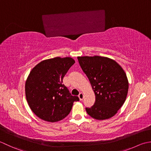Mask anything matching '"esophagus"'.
I'll return each mask as SVG.
<instances>
[{
  "label": "esophagus",
  "instance_id": "1",
  "mask_svg": "<svg viewBox=\"0 0 151 151\" xmlns=\"http://www.w3.org/2000/svg\"><path fill=\"white\" fill-rule=\"evenodd\" d=\"M83 94L82 93H80L79 94V100H82L83 99Z\"/></svg>",
  "mask_w": 151,
  "mask_h": 151
}]
</instances>
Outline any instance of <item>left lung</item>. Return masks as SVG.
Listing matches in <instances>:
<instances>
[{"label": "left lung", "mask_w": 151, "mask_h": 151, "mask_svg": "<svg viewBox=\"0 0 151 151\" xmlns=\"http://www.w3.org/2000/svg\"><path fill=\"white\" fill-rule=\"evenodd\" d=\"M78 59L96 98L93 106L86 107V111L97 120L112 117L127 98L128 81L126 73L117 63L107 57L85 56Z\"/></svg>", "instance_id": "obj_1"}]
</instances>
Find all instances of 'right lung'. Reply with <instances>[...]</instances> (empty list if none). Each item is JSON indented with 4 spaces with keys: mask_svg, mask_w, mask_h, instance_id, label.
<instances>
[{
    "mask_svg": "<svg viewBox=\"0 0 151 151\" xmlns=\"http://www.w3.org/2000/svg\"><path fill=\"white\" fill-rule=\"evenodd\" d=\"M75 60L70 57H55L42 61L33 68L25 83L30 108L39 118L57 122L71 111L73 103L79 100L63 84L64 76Z\"/></svg>",
    "mask_w": 151,
    "mask_h": 151,
    "instance_id": "add662e5",
    "label": "right lung"
}]
</instances>
